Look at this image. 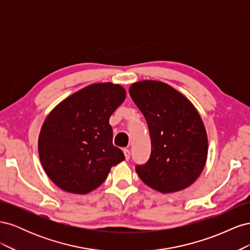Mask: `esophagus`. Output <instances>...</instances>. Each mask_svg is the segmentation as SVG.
I'll use <instances>...</instances> for the list:
<instances>
[{
  "label": "esophagus",
  "instance_id": "obj_1",
  "mask_svg": "<svg viewBox=\"0 0 250 250\" xmlns=\"http://www.w3.org/2000/svg\"><path fill=\"white\" fill-rule=\"evenodd\" d=\"M123 152H124V155H125L126 161L129 160V158H130V151L128 150V149H124V150H123Z\"/></svg>",
  "mask_w": 250,
  "mask_h": 250
}]
</instances>
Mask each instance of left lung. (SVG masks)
Instances as JSON below:
<instances>
[{
    "label": "left lung",
    "mask_w": 250,
    "mask_h": 250,
    "mask_svg": "<svg viewBox=\"0 0 250 250\" xmlns=\"http://www.w3.org/2000/svg\"><path fill=\"white\" fill-rule=\"evenodd\" d=\"M146 119L151 139L147 163L135 166L144 184L161 193L191 186L208 156L206 128L197 110L176 89L160 81H140L129 88Z\"/></svg>",
    "instance_id": "1"
}]
</instances>
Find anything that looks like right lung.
I'll list each match as a JSON object with an SVG mask.
<instances>
[{"label": "right lung", "mask_w": 250, "mask_h": 250, "mask_svg": "<svg viewBox=\"0 0 250 250\" xmlns=\"http://www.w3.org/2000/svg\"><path fill=\"white\" fill-rule=\"evenodd\" d=\"M126 97L112 83H96L66 98L43 122L39 153L47 175L63 191L86 194L125 160L112 145L109 118Z\"/></svg>", "instance_id": "right-lung-1"}]
</instances>
